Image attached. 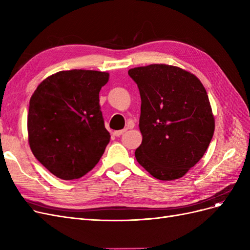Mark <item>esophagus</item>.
<instances>
[{"label":"esophagus","instance_id":"obj_1","mask_svg":"<svg viewBox=\"0 0 250 250\" xmlns=\"http://www.w3.org/2000/svg\"><path fill=\"white\" fill-rule=\"evenodd\" d=\"M125 131H126V129H123V130H118V131H113V135H115V137H120V135H122Z\"/></svg>","mask_w":250,"mask_h":250}]
</instances>
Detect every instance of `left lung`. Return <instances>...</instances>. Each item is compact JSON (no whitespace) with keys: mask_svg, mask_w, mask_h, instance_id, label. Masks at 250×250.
<instances>
[{"mask_svg":"<svg viewBox=\"0 0 250 250\" xmlns=\"http://www.w3.org/2000/svg\"><path fill=\"white\" fill-rule=\"evenodd\" d=\"M128 75L142 100L143 141L135 158L157 179L183 177L201 160L214 134L206 88L195 75L168 64L134 67Z\"/></svg>","mask_w":250,"mask_h":250,"instance_id":"left-lung-1","label":"left lung"}]
</instances>
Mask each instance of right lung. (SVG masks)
Segmentation results:
<instances>
[{"label":"right lung","mask_w":250,"mask_h":250,"mask_svg":"<svg viewBox=\"0 0 250 250\" xmlns=\"http://www.w3.org/2000/svg\"><path fill=\"white\" fill-rule=\"evenodd\" d=\"M106 72L71 70L37 86L29 104L28 140L32 153L53 175L77 179L100 161L110 140L99 93Z\"/></svg>","instance_id":"add662e5"}]
</instances>
